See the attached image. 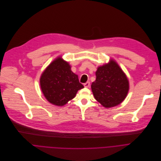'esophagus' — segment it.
<instances>
[{
    "label": "esophagus",
    "mask_w": 161,
    "mask_h": 161,
    "mask_svg": "<svg viewBox=\"0 0 161 161\" xmlns=\"http://www.w3.org/2000/svg\"><path fill=\"white\" fill-rule=\"evenodd\" d=\"M84 86L85 87H90V82H87L85 84H84Z\"/></svg>",
    "instance_id": "34e87169"
}]
</instances>
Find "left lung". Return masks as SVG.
Segmentation results:
<instances>
[{"mask_svg":"<svg viewBox=\"0 0 161 161\" xmlns=\"http://www.w3.org/2000/svg\"><path fill=\"white\" fill-rule=\"evenodd\" d=\"M96 76L91 89L94 98L104 107H115L124 100L129 91V81L114 60L99 67Z\"/></svg>","mask_w":161,"mask_h":161,"instance_id":"1","label":"left lung"}]
</instances>
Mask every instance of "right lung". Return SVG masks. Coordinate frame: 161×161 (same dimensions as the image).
Wrapping results in <instances>:
<instances>
[{"label":"right lung","instance_id":"obj_1","mask_svg":"<svg viewBox=\"0 0 161 161\" xmlns=\"http://www.w3.org/2000/svg\"><path fill=\"white\" fill-rule=\"evenodd\" d=\"M40 85L46 100L57 106L67 104L84 87L78 75L72 72L69 63L61 57L54 59L43 72Z\"/></svg>","mask_w":161,"mask_h":161}]
</instances>
